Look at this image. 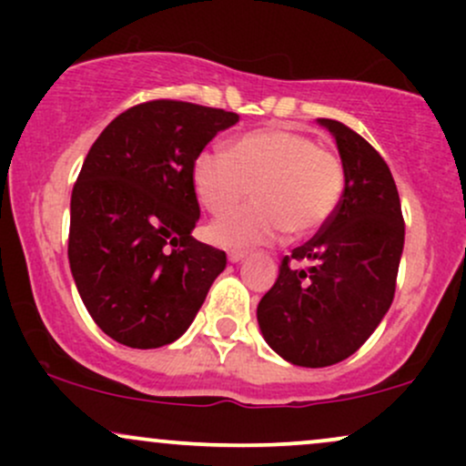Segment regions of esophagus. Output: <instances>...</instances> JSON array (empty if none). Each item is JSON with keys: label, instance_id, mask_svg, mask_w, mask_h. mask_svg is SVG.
<instances>
[{"label": "esophagus", "instance_id": "esophagus-1", "mask_svg": "<svg viewBox=\"0 0 466 466\" xmlns=\"http://www.w3.org/2000/svg\"><path fill=\"white\" fill-rule=\"evenodd\" d=\"M245 256H248V251H240V249H232V251H228V258L232 260V263H240V260H243Z\"/></svg>", "mask_w": 466, "mask_h": 466}]
</instances>
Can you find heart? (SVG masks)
I'll return each instance as SVG.
<instances>
[{
  "label": "heart",
  "instance_id": "obj_1",
  "mask_svg": "<svg viewBox=\"0 0 466 466\" xmlns=\"http://www.w3.org/2000/svg\"><path fill=\"white\" fill-rule=\"evenodd\" d=\"M192 181L201 206L215 217L237 208L254 188L256 203L210 228L226 248H251L276 243L285 232L289 238L318 232L344 197L346 168L339 155L313 137L271 127L237 137L229 151H203Z\"/></svg>",
  "mask_w": 466,
  "mask_h": 466
}]
</instances>
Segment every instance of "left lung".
<instances>
[{
    "mask_svg": "<svg viewBox=\"0 0 466 466\" xmlns=\"http://www.w3.org/2000/svg\"><path fill=\"white\" fill-rule=\"evenodd\" d=\"M319 125L339 148L344 197L319 232L282 258L256 311L267 344L304 368L344 361L374 333L394 300L405 240L386 159L344 122Z\"/></svg>",
    "mask_w": 466,
    "mask_h": 466,
    "instance_id": "8db88e82",
    "label": "left lung"
}]
</instances>
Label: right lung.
Listing matches in <instances>:
<instances>
[{
  "mask_svg": "<svg viewBox=\"0 0 466 466\" xmlns=\"http://www.w3.org/2000/svg\"><path fill=\"white\" fill-rule=\"evenodd\" d=\"M234 111L148 100L120 114L89 148L72 190L67 256L80 300L111 339L159 349L186 333L226 251L192 238V168Z\"/></svg>",
  "mask_w": 466,
  "mask_h": 466,
  "instance_id": "right-lung-1",
  "label": "right lung"
}]
</instances>
